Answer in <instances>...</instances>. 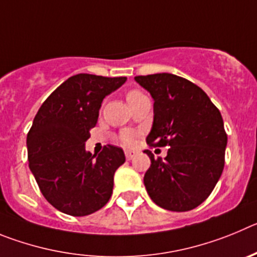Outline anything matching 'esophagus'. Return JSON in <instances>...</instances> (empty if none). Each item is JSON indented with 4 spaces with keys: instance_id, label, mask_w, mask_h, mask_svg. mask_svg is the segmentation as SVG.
Segmentation results:
<instances>
[{
    "instance_id": "esophagus-1",
    "label": "esophagus",
    "mask_w": 257,
    "mask_h": 257,
    "mask_svg": "<svg viewBox=\"0 0 257 257\" xmlns=\"http://www.w3.org/2000/svg\"><path fill=\"white\" fill-rule=\"evenodd\" d=\"M136 155H137V152H136V151H131V150H126V151H125L126 160H132V159H133Z\"/></svg>"
}]
</instances>
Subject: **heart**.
<instances>
[{
	"label": "heart",
	"mask_w": 257,
	"mask_h": 257,
	"mask_svg": "<svg viewBox=\"0 0 257 257\" xmlns=\"http://www.w3.org/2000/svg\"><path fill=\"white\" fill-rule=\"evenodd\" d=\"M140 91H129L126 93V101L136 98V97L141 96ZM120 142L123 143L124 146H133L134 143L137 142V133L133 131H124L123 133L120 134Z\"/></svg>",
	"instance_id": "1"
}]
</instances>
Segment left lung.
Listing matches in <instances>:
<instances>
[{
  "label": "left lung",
  "mask_w": 257,
  "mask_h": 257,
  "mask_svg": "<svg viewBox=\"0 0 257 257\" xmlns=\"http://www.w3.org/2000/svg\"><path fill=\"white\" fill-rule=\"evenodd\" d=\"M154 98V123L146 142L169 146L165 159L146 150L151 166L143 182L156 205L189 211L210 196L224 169L226 133L218 107L205 92L174 74L140 75Z\"/></svg>",
  "instance_id": "1"
}]
</instances>
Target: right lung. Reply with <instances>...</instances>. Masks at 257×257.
I'll return each mask as SVG.
<instances>
[{"instance_id":"1","label":"right lung","mask_w":257,"mask_h":257,"mask_svg":"<svg viewBox=\"0 0 257 257\" xmlns=\"http://www.w3.org/2000/svg\"><path fill=\"white\" fill-rule=\"evenodd\" d=\"M125 80L73 75L47 97L34 117L27 136L29 169L46 200L64 214L85 216L111 197L114 174L125 161L123 150L107 145L92 155L85 151V141L103 98Z\"/></svg>"}]
</instances>
